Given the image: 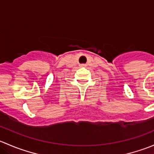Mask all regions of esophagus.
Listing matches in <instances>:
<instances>
[{"label":"esophagus","instance_id":"esophagus-1","mask_svg":"<svg viewBox=\"0 0 154 154\" xmlns=\"http://www.w3.org/2000/svg\"><path fill=\"white\" fill-rule=\"evenodd\" d=\"M86 64H81L80 65V67H86Z\"/></svg>","mask_w":154,"mask_h":154}]
</instances>
